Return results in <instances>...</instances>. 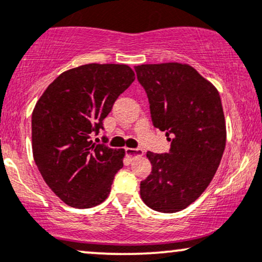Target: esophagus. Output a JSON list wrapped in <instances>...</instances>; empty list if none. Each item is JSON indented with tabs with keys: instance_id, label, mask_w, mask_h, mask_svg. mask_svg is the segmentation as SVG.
Wrapping results in <instances>:
<instances>
[{
	"instance_id": "1",
	"label": "esophagus",
	"mask_w": 262,
	"mask_h": 262,
	"mask_svg": "<svg viewBox=\"0 0 262 262\" xmlns=\"http://www.w3.org/2000/svg\"><path fill=\"white\" fill-rule=\"evenodd\" d=\"M125 154L129 158H135V156H141L144 155V151L141 149H133V148H125Z\"/></svg>"
}]
</instances>
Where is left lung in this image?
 Instances as JSON below:
<instances>
[{
    "label": "left lung",
    "instance_id": "1",
    "mask_svg": "<svg viewBox=\"0 0 262 262\" xmlns=\"http://www.w3.org/2000/svg\"><path fill=\"white\" fill-rule=\"evenodd\" d=\"M135 73L152 124L171 137L169 152H146L152 170L140 182L141 200L158 212H180L206 191L221 164L227 141L221 96L188 64L138 65Z\"/></svg>",
    "mask_w": 262,
    "mask_h": 262
}]
</instances>
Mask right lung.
Segmentation results:
<instances>
[{
	"label": "right lung",
	"mask_w": 262,
	"mask_h": 262,
	"mask_svg": "<svg viewBox=\"0 0 262 262\" xmlns=\"http://www.w3.org/2000/svg\"><path fill=\"white\" fill-rule=\"evenodd\" d=\"M134 80L128 65H81L59 75L35 104L33 158L47 185L68 206L91 208L110 194L125 150L95 144L91 137Z\"/></svg>",
	"instance_id": "obj_1"
}]
</instances>
